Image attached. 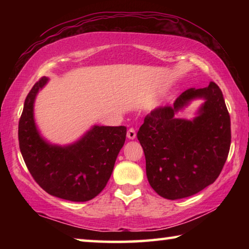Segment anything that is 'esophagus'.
<instances>
[{"instance_id":"34e87169","label":"esophagus","mask_w":249,"mask_h":249,"mask_svg":"<svg viewBox=\"0 0 249 249\" xmlns=\"http://www.w3.org/2000/svg\"><path fill=\"white\" fill-rule=\"evenodd\" d=\"M127 138L128 140H135L136 138V130L134 128H129L127 130Z\"/></svg>"}]
</instances>
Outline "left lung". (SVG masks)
Returning a JSON list of instances; mask_svg holds the SVG:
<instances>
[{
    "label": "left lung",
    "mask_w": 249,
    "mask_h": 249,
    "mask_svg": "<svg viewBox=\"0 0 249 249\" xmlns=\"http://www.w3.org/2000/svg\"><path fill=\"white\" fill-rule=\"evenodd\" d=\"M195 99L205 102L192 120L175 117ZM137 138L147 179L160 196L183 199L203 190L220 176L231 146V119L221 89L210 82L184 91L172 105L151 111Z\"/></svg>",
    "instance_id": "obj_1"
}]
</instances>
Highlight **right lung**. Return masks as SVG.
<instances>
[{
	"label": "right lung",
	"mask_w": 249,
	"mask_h": 249,
	"mask_svg": "<svg viewBox=\"0 0 249 249\" xmlns=\"http://www.w3.org/2000/svg\"><path fill=\"white\" fill-rule=\"evenodd\" d=\"M47 82L48 78H41L25 100L18 123L20 153L33 178L50 196L89 201L107 185L125 142L126 127L93 125L74 142L52 144L41 136L34 117L36 96Z\"/></svg>",
	"instance_id": "1"
}]
</instances>
